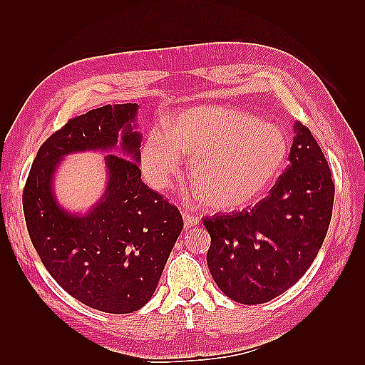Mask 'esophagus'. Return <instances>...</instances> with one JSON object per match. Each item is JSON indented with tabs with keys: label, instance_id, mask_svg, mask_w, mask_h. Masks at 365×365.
<instances>
[{
	"label": "esophagus",
	"instance_id": "esophagus-1",
	"mask_svg": "<svg viewBox=\"0 0 365 365\" xmlns=\"http://www.w3.org/2000/svg\"><path fill=\"white\" fill-rule=\"evenodd\" d=\"M182 216H183V227L185 229H191L199 224V218L195 215H191L188 212H182Z\"/></svg>",
	"mask_w": 365,
	"mask_h": 365
}]
</instances>
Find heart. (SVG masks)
Masks as SVG:
<instances>
[{
    "label": "heart",
    "mask_w": 365,
    "mask_h": 365,
    "mask_svg": "<svg viewBox=\"0 0 365 365\" xmlns=\"http://www.w3.org/2000/svg\"><path fill=\"white\" fill-rule=\"evenodd\" d=\"M190 160V180L213 212L245 208L273 187L289 157L282 128L250 113L196 106L145 138L141 161L149 182L166 190Z\"/></svg>",
    "instance_id": "heart-1"
}]
</instances>
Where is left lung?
Returning <instances> with one entry per match:
<instances>
[{"mask_svg": "<svg viewBox=\"0 0 365 365\" xmlns=\"http://www.w3.org/2000/svg\"><path fill=\"white\" fill-rule=\"evenodd\" d=\"M289 166L250 212L204 218L208 269L221 292L262 304L289 290L312 265L329 227L334 182L311 130L294 122Z\"/></svg>", "mask_w": 365, "mask_h": 365, "instance_id": "8db88e82", "label": "left lung"}]
</instances>
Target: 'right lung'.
I'll return each instance as SVG.
<instances>
[{
	"label": "right lung",
	"instance_id": "1",
	"mask_svg": "<svg viewBox=\"0 0 365 365\" xmlns=\"http://www.w3.org/2000/svg\"><path fill=\"white\" fill-rule=\"evenodd\" d=\"M138 108L105 105L68 120L41 145L23 191L26 227L46 271L108 314L135 312L152 298L183 229L177 207L141 180ZM89 150L123 157L106 155L103 197L86 214H71L53 195V174L67 154Z\"/></svg>",
	"mask_w": 365,
	"mask_h": 365
}]
</instances>
